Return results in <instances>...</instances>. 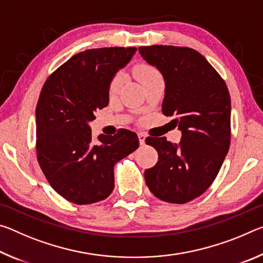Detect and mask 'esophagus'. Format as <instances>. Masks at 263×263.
Masks as SVG:
<instances>
[{"mask_svg":"<svg viewBox=\"0 0 263 263\" xmlns=\"http://www.w3.org/2000/svg\"><path fill=\"white\" fill-rule=\"evenodd\" d=\"M138 138H139V142L140 145H144L145 144V139H146V136L144 135V133H138Z\"/></svg>","mask_w":263,"mask_h":263,"instance_id":"1","label":"esophagus"}]
</instances>
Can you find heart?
Instances as JSON below:
<instances>
[{
    "label": "heart",
    "instance_id": "heart-1",
    "mask_svg": "<svg viewBox=\"0 0 263 263\" xmlns=\"http://www.w3.org/2000/svg\"><path fill=\"white\" fill-rule=\"evenodd\" d=\"M154 73H157V70L151 67V66H148V65L141 64V65H138L137 67L135 68L136 77L140 82L142 81V80L149 77V75L154 74ZM122 81H123V79H122L121 75H117V77H116L112 80V82H111V84H110V92H111V94H115V92L118 91L119 87L122 86Z\"/></svg>",
    "mask_w": 263,
    "mask_h": 263
}]
</instances>
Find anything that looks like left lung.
I'll return each instance as SVG.
<instances>
[{"label": "left lung", "instance_id": "left-lung-1", "mask_svg": "<svg viewBox=\"0 0 263 263\" xmlns=\"http://www.w3.org/2000/svg\"><path fill=\"white\" fill-rule=\"evenodd\" d=\"M142 59L163 77L162 114L175 117L179 144L166 137L146 138L159 154L145 171L149 190L164 202L183 204L201 196L219 172L231 142L228 87L201 53L189 47L152 45L138 48Z\"/></svg>", "mask_w": 263, "mask_h": 263}]
</instances>
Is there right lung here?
<instances>
[{"instance_id": "right-lung-1", "label": "right lung", "mask_w": 263, "mask_h": 263, "mask_svg": "<svg viewBox=\"0 0 263 263\" xmlns=\"http://www.w3.org/2000/svg\"><path fill=\"white\" fill-rule=\"evenodd\" d=\"M136 47H103L73 55L46 80L35 108L37 158L48 183L75 204L103 201L115 186L114 166L139 147L135 132L92 139L89 123L109 104L115 75Z\"/></svg>"}]
</instances>
